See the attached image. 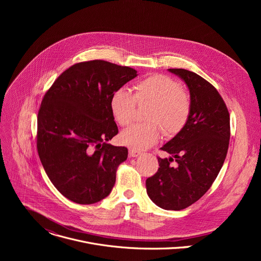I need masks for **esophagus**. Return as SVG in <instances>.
Masks as SVG:
<instances>
[{
    "label": "esophagus",
    "instance_id": "obj_1",
    "mask_svg": "<svg viewBox=\"0 0 261 261\" xmlns=\"http://www.w3.org/2000/svg\"><path fill=\"white\" fill-rule=\"evenodd\" d=\"M141 154V152L137 151V150H134V148H129V156L130 157H137Z\"/></svg>",
    "mask_w": 261,
    "mask_h": 261
}]
</instances>
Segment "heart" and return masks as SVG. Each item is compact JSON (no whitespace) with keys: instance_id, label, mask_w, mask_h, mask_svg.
Here are the masks:
<instances>
[{"instance_id":"heart-1","label":"heart","mask_w":261,"mask_h":261,"mask_svg":"<svg viewBox=\"0 0 261 261\" xmlns=\"http://www.w3.org/2000/svg\"><path fill=\"white\" fill-rule=\"evenodd\" d=\"M150 102L146 123L136 124L123 131L121 141L134 148L145 150L161 137L162 126L166 135L178 133L187 124L192 101L190 95L180 89L177 82L163 74H154L134 85V95L127 88L118 89L110 98V110L116 122L127 127L135 117L136 103Z\"/></svg>"}]
</instances>
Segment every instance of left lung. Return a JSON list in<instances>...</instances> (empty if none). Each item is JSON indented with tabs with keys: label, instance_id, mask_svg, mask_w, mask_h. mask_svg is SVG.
<instances>
[{
	"label": "left lung",
	"instance_id": "1",
	"mask_svg": "<svg viewBox=\"0 0 261 261\" xmlns=\"http://www.w3.org/2000/svg\"><path fill=\"white\" fill-rule=\"evenodd\" d=\"M169 71L188 86L192 110L185 127L160 148L170 157H158V171L145 186L158 206L180 211L201 198L216 179L228 151L230 118L212 84L189 70Z\"/></svg>",
	"mask_w": 261,
	"mask_h": 261
}]
</instances>
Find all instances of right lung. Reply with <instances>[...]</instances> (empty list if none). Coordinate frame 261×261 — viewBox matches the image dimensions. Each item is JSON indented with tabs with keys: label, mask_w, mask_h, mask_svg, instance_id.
Wrapping results in <instances>:
<instances>
[{
	"label": "right lung",
	"mask_w": 261,
	"mask_h": 261,
	"mask_svg": "<svg viewBox=\"0 0 261 261\" xmlns=\"http://www.w3.org/2000/svg\"><path fill=\"white\" fill-rule=\"evenodd\" d=\"M136 73L102 60L81 62L45 93L37 118V151L50 181L69 200L92 204L113 189L128 150L106 142L119 132L110 98Z\"/></svg>",
	"instance_id": "add662e5"
}]
</instances>
